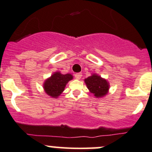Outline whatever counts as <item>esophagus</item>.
<instances>
[{
	"mask_svg": "<svg viewBox=\"0 0 152 152\" xmlns=\"http://www.w3.org/2000/svg\"><path fill=\"white\" fill-rule=\"evenodd\" d=\"M75 77L77 80H80L82 77V73H77V74L75 75Z\"/></svg>",
	"mask_w": 152,
	"mask_h": 152,
	"instance_id": "34e87169",
	"label": "esophagus"
}]
</instances>
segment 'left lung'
<instances>
[{
    "label": "left lung",
    "mask_w": 152,
    "mask_h": 152,
    "mask_svg": "<svg viewBox=\"0 0 152 152\" xmlns=\"http://www.w3.org/2000/svg\"><path fill=\"white\" fill-rule=\"evenodd\" d=\"M87 87L96 98L105 95L109 89V85L105 80L96 75H93L85 80Z\"/></svg>",
    "instance_id": "1"
}]
</instances>
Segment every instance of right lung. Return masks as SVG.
<instances>
[{
    "label": "right lung",
    "mask_w": 152,
    "mask_h": 152,
    "mask_svg": "<svg viewBox=\"0 0 152 152\" xmlns=\"http://www.w3.org/2000/svg\"><path fill=\"white\" fill-rule=\"evenodd\" d=\"M72 79V75L70 74L62 75L60 72H55L45 81L44 90L52 98H57L64 91L67 83Z\"/></svg>",
    "instance_id": "1"
}]
</instances>
